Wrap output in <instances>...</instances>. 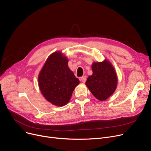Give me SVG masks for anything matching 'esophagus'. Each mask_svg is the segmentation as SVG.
<instances>
[{"instance_id": "esophagus-1", "label": "esophagus", "mask_w": 151, "mask_h": 151, "mask_svg": "<svg viewBox=\"0 0 151 151\" xmlns=\"http://www.w3.org/2000/svg\"><path fill=\"white\" fill-rule=\"evenodd\" d=\"M80 80L83 82V83H85L86 81V76H81L80 78Z\"/></svg>"}]
</instances>
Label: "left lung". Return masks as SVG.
<instances>
[{
  "instance_id": "obj_1",
  "label": "left lung",
  "mask_w": 151,
  "mask_h": 151,
  "mask_svg": "<svg viewBox=\"0 0 151 151\" xmlns=\"http://www.w3.org/2000/svg\"><path fill=\"white\" fill-rule=\"evenodd\" d=\"M93 75L86 81V86L97 99L104 101L112 95L117 86L115 68L107 60L92 64Z\"/></svg>"
}]
</instances>
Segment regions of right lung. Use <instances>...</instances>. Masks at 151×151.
<instances>
[{
    "instance_id": "1",
    "label": "right lung",
    "mask_w": 151,
    "mask_h": 151,
    "mask_svg": "<svg viewBox=\"0 0 151 151\" xmlns=\"http://www.w3.org/2000/svg\"><path fill=\"white\" fill-rule=\"evenodd\" d=\"M68 58L57 51L49 56L38 76L39 87L45 99L62 107L70 100L80 81L68 65Z\"/></svg>"
}]
</instances>
